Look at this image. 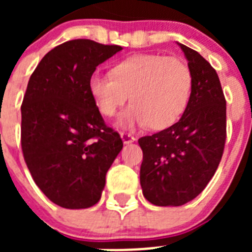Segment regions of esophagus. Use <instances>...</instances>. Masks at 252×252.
Returning a JSON list of instances; mask_svg holds the SVG:
<instances>
[{
  "label": "esophagus",
  "instance_id": "esophagus-1",
  "mask_svg": "<svg viewBox=\"0 0 252 252\" xmlns=\"http://www.w3.org/2000/svg\"><path fill=\"white\" fill-rule=\"evenodd\" d=\"M121 135V139L122 141H124V144H131V142L135 141V136H132L131 133H126V132H121L120 133Z\"/></svg>",
  "mask_w": 252,
  "mask_h": 252
}]
</instances>
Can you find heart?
Returning a JSON list of instances; mask_svg holds the SVG:
<instances>
[{"label": "heart", "mask_w": 252, "mask_h": 252, "mask_svg": "<svg viewBox=\"0 0 252 252\" xmlns=\"http://www.w3.org/2000/svg\"><path fill=\"white\" fill-rule=\"evenodd\" d=\"M193 87L192 70L177 57L140 54L122 60L111 74L94 72L88 88L99 112L111 117L128 99L119 125L133 128L148 125L164 130L179 120L188 106Z\"/></svg>", "instance_id": "heart-1"}]
</instances>
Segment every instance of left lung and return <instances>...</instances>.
I'll return each instance as SVG.
<instances>
[{
  "mask_svg": "<svg viewBox=\"0 0 252 252\" xmlns=\"http://www.w3.org/2000/svg\"><path fill=\"white\" fill-rule=\"evenodd\" d=\"M179 46L193 75L188 106L177 124L139 139L142 193L161 207L182 206L202 193L217 170L226 142V99L220 78L199 53Z\"/></svg>",
  "mask_w": 252,
  "mask_h": 252,
  "instance_id": "left-lung-1",
  "label": "left lung"
}]
</instances>
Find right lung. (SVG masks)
<instances>
[{
  "label": "right lung",
  "mask_w": 252,
  "mask_h": 252,
  "mask_svg": "<svg viewBox=\"0 0 252 252\" xmlns=\"http://www.w3.org/2000/svg\"><path fill=\"white\" fill-rule=\"evenodd\" d=\"M120 50L70 40L51 49L29 79L21 104L22 154L40 190L63 208H88L101 199L107 171L124 146L88 88L95 68Z\"/></svg>",
  "instance_id": "add662e5"
}]
</instances>
